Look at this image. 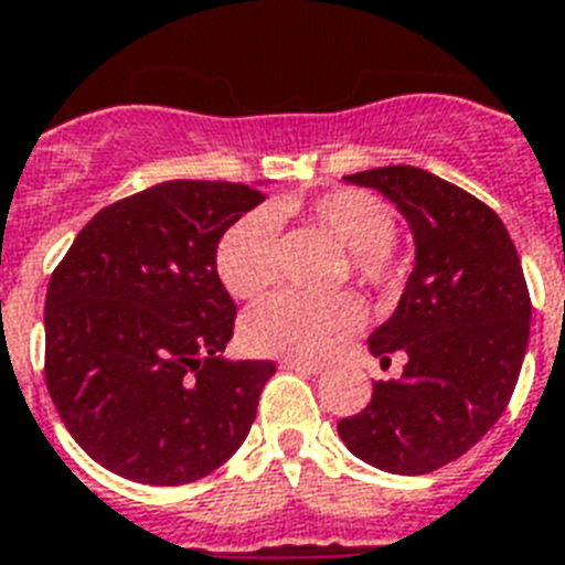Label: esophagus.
Returning a JSON list of instances; mask_svg holds the SVG:
<instances>
[{"label":"esophagus","instance_id":"esophagus-1","mask_svg":"<svg viewBox=\"0 0 565 565\" xmlns=\"http://www.w3.org/2000/svg\"><path fill=\"white\" fill-rule=\"evenodd\" d=\"M281 369L298 371V374H322V362H307V360H284Z\"/></svg>","mask_w":565,"mask_h":565}]
</instances>
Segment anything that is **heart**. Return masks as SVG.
Instances as JSON below:
<instances>
[{"label": "heart", "instance_id": "1", "mask_svg": "<svg viewBox=\"0 0 565 565\" xmlns=\"http://www.w3.org/2000/svg\"><path fill=\"white\" fill-rule=\"evenodd\" d=\"M305 217L348 249L351 275L371 292L394 290L403 278L394 252L397 220L392 205L360 188H337L305 205ZM220 281L235 298H255L275 278V220L255 209L223 232L214 252ZM351 296L305 298L296 292L267 298L243 319V342L252 354L287 360H324L360 324Z\"/></svg>", "mask_w": 565, "mask_h": 565}]
</instances>
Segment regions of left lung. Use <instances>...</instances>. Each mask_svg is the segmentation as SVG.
Masks as SVG:
<instances>
[{"label": "left lung", "mask_w": 565, "mask_h": 565, "mask_svg": "<svg viewBox=\"0 0 565 565\" xmlns=\"http://www.w3.org/2000/svg\"><path fill=\"white\" fill-rule=\"evenodd\" d=\"M386 194L415 235L401 305L369 337L371 354H406L401 380H377L339 438L365 465L420 476L488 435L511 401L529 348L531 296L499 214L465 188L412 164L345 177Z\"/></svg>", "instance_id": "obj_1"}]
</instances>
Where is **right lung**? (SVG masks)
<instances>
[{
	"label": "right lung",
	"mask_w": 565,
	"mask_h": 565,
	"mask_svg": "<svg viewBox=\"0 0 565 565\" xmlns=\"http://www.w3.org/2000/svg\"><path fill=\"white\" fill-rule=\"evenodd\" d=\"M264 203L241 182L173 179L100 209L45 292V386L86 456L177 488L235 456L269 360H223L237 307L214 252Z\"/></svg>",
	"instance_id": "right-lung-1"
}]
</instances>
